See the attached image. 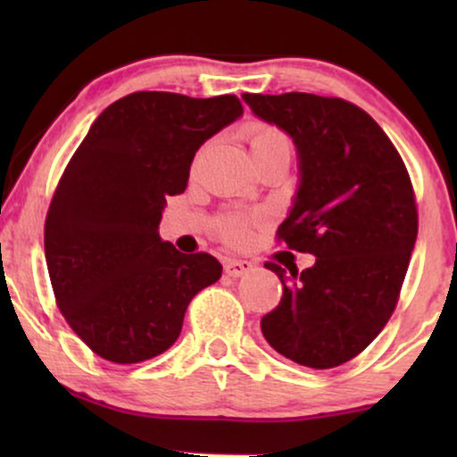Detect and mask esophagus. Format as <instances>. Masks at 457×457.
Listing matches in <instances>:
<instances>
[{
  "label": "esophagus",
  "mask_w": 457,
  "mask_h": 457,
  "mask_svg": "<svg viewBox=\"0 0 457 457\" xmlns=\"http://www.w3.org/2000/svg\"><path fill=\"white\" fill-rule=\"evenodd\" d=\"M251 270H253V262L249 260H229L228 264H225V272H228L229 277H243Z\"/></svg>",
  "instance_id": "34e87169"
}]
</instances>
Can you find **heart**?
Here are the masks:
<instances>
[{
    "mask_svg": "<svg viewBox=\"0 0 457 457\" xmlns=\"http://www.w3.org/2000/svg\"><path fill=\"white\" fill-rule=\"evenodd\" d=\"M246 144H249L251 154L270 144H279V141H287L286 135L281 133L279 129L269 127V124H251L249 129L245 130ZM251 228H253V221L246 217H228L223 219L221 225H219V232L228 243L232 245H245L246 240L251 238Z\"/></svg>",
    "mask_w": 457,
    "mask_h": 457,
    "instance_id": "obj_1",
    "label": "heart"
}]
</instances>
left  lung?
I'll return each mask as SVG.
<instances>
[{
	"label": "left lung",
	"mask_w": 457,
	"mask_h": 457,
	"mask_svg": "<svg viewBox=\"0 0 457 457\" xmlns=\"http://www.w3.org/2000/svg\"><path fill=\"white\" fill-rule=\"evenodd\" d=\"M243 98L295 139L301 187L277 238L316 255L303 272L287 266L290 277L266 262L283 296L262 333L286 359L330 370L363 353L395 312L419 229L411 176L378 122L344 98Z\"/></svg>",
	"instance_id": "1"
}]
</instances>
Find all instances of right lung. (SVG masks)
I'll use <instances>...</instances> for the list:
<instances>
[{
    "mask_svg": "<svg viewBox=\"0 0 457 457\" xmlns=\"http://www.w3.org/2000/svg\"><path fill=\"white\" fill-rule=\"evenodd\" d=\"M243 113L234 94L133 92L94 120L45 221L55 303L92 353L130 365L165 353L191 298L221 277L211 253L159 236L167 197L185 193L199 145Z\"/></svg>",
    "mask_w": 457,
    "mask_h": 457,
    "instance_id": "obj_1",
    "label": "right lung"
}]
</instances>
